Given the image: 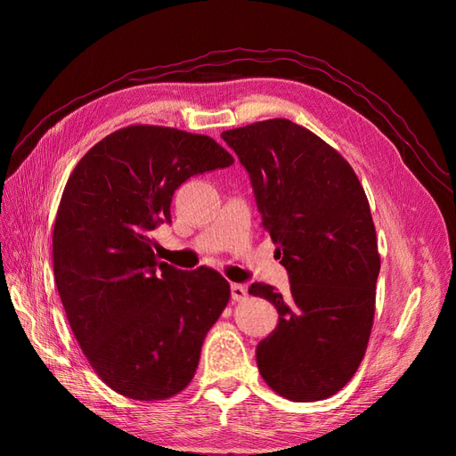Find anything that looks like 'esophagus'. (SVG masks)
Returning a JSON list of instances; mask_svg holds the SVG:
<instances>
[{"label":"esophagus","instance_id":"34e87169","mask_svg":"<svg viewBox=\"0 0 456 456\" xmlns=\"http://www.w3.org/2000/svg\"><path fill=\"white\" fill-rule=\"evenodd\" d=\"M231 297L234 301H244L248 297V289L240 282H232L231 284Z\"/></svg>","mask_w":456,"mask_h":456}]
</instances>
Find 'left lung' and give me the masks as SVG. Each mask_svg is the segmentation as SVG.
<instances>
[{
  "instance_id": "left-lung-1",
  "label": "left lung",
  "mask_w": 456,
  "mask_h": 456,
  "mask_svg": "<svg viewBox=\"0 0 456 456\" xmlns=\"http://www.w3.org/2000/svg\"><path fill=\"white\" fill-rule=\"evenodd\" d=\"M222 138L249 174L262 227L290 281L284 296L265 282L249 286L279 313L256 346L258 371L286 399H325L354 375L373 325L380 258L364 188L337 150L290 119Z\"/></svg>"
}]
</instances>
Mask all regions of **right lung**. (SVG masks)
Listing matches in <instances>:
<instances>
[{"label": "right lung", "mask_w": 456, "mask_h": 456, "mask_svg": "<svg viewBox=\"0 0 456 456\" xmlns=\"http://www.w3.org/2000/svg\"><path fill=\"white\" fill-rule=\"evenodd\" d=\"M232 162L210 136L131 126L71 172L53 227V273L71 330L114 392L166 399L194 377L229 282L210 268L159 262L151 236L172 224L174 191L186 179Z\"/></svg>", "instance_id": "right-lung-1"}]
</instances>
